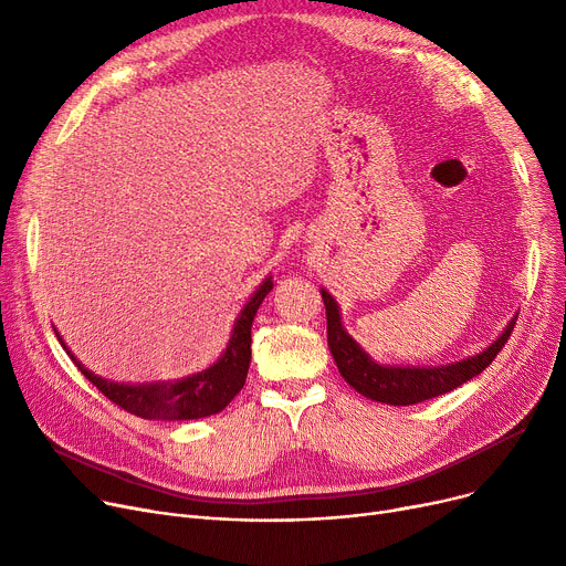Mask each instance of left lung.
Listing matches in <instances>:
<instances>
[{
	"label": "left lung",
	"mask_w": 566,
	"mask_h": 566,
	"mask_svg": "<svg viewBox=\"0 0 566 566\" xmlns=\"http://www.w3.org/2000/svg\"><path fill=\"white\" fill-rule=\"evenodd\" d=\"M321 298L325 305V318H328V346L339 374L350 388L358 390L363 397L390 406L422 403L444 392H452L459 385L468 382L472 376L482 374L512 337L518 318L514 316L512 323L507 325V331H504L486 350L474 355V358H465L461 363L444 367H385L376 365L342 328L339 307L333 301V295L328 291H321Z\"/></svg>",
	"instance_id": "obj_1"
}]
</instances>
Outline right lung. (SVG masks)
<instances>
[{"label": "right lung", "mask_w": 566, "mask_h": 566, "mask_svg": "<svg viewBox=\"0 0 566 566\" xmlns=\"http://www.w3.org/2000/svg\"><path fill=\"white\" fill-rule=\"evenodd\" d=\"M273 282L268 277L256 293L250 298V303L243 307L241 316H238L233 325V335L229 339L227 350L222 358L208 367L201 374L188 376L176 382H151V385H118L109 382L88 369H84L75 355L66 348L75 367L92 380L96 388L118 408L128 410L130 415L144 420H199L208 418V415L220 412L238 392L243 390L250 358H252V321L263 303V298L271 293ZM62 342V339H59Z\"/></svg>", "instance_id": "add662e5"}]
</instances>
